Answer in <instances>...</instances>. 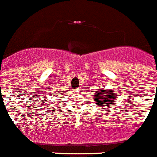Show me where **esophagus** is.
<instances>
[{
  "instance_id": "esophagus-1",
  "label": "esophagus",
  "mask_w": 157,
  "mask_h": 157,
  "mask_svg": "<svg viewBox=\"0 0 157 157\" xmlns=\"http://www.w3.org/2000/svg\"><path fill=\"white\" fill-rule=\"evenodd\" d=\"M80 91V89L79 88H77V89H75L74 90V92H76V93H78Z\"/></svg>"
}]
</instances>
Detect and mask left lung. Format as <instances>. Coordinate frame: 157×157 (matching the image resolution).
<instances>
[{
  "instance_id": "1",
  "label": "left lung",
  "mask_w": 157,
  "mask_h": 157,
  "mask_svg": "<svg viewBox=\"0 0 157 157\" xmlns=\"http://www.w3.org/2000/svg\"><path fill=\"white\" fill-rule=\"evenodd\" d=\"M93 98L97 105L109 107V105L114 104L115 101H116L117 95L113 90L100 89L98 91H96Z\"/></svg>"
}]
</instances>
